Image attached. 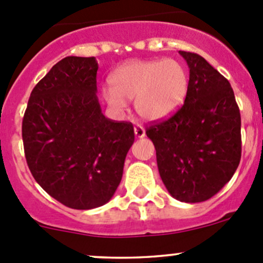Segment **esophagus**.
<instances>
[{
	"mask_svg": "<svg viewBox=\"0 0 263 263\" xmlns=\"http://www.w3.org/2000/svg\"><path fill=\"white\" fill-rule=\"evenodd\" d=\"M134 129L135 135H136V137H139V139H142V137L145 136V128L142 126H140V124H136Z\"/></svg>",
	"mask_w": 263,
	"mask_h": 263,
	"instance_id": "esophagus-1",
	"label": "esophagus"
}]
</instances>
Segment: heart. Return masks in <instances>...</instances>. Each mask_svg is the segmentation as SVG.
<instances>
[{
	"label": "heart",
	"instance_id": "1",
	"mask_svg": "<svg viewBox=\"0 0 263 263\" xmlns=\"http://www.w3.org/2000/svg\"><path fill=\"white\" fill-rule=\"evenodd\" d=\"M110 89L102 95L116 113L124 112L135 99V110L145 121L169 118L182 107L188 94L187 70L176 60L131 61L117 67L109 76Z\"/></svg>",
	"mask_w": 263,
	"mask_h": 263
}]
</instances>
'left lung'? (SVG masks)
<instances>
[{
	"instance_id": "1",
	"label": "left lung",
	"mask_w": 263,
	"mask_h": 263,
	"mask_svg": "<svg viewBox=\"0 0 263 263\" xmlns=\"http://www.w3.org/2000/svg\"><path fill=\"white\" fill-rule=\"evenodd\" d=\"M190 67L184 104L146 135L168 192L182 202L216 195L237 171L242 155L240 113L229 81L197 53L179 50Z\"/></svg>"
}]
</instances>
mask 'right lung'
<instances>
[{
  "label": "right lung",
  "instance_id": "obj_1",
  "mask_svg": "<svg viewBox=\"0 0 263 263\" xmlns=\"http://www.w3.org/2000/svg\"><path fill=\"white\" fill-rule=\"evenodd\" d=\"M94 57H66L31 91L23 118L26 163L42 188L75 210L103 206L123 174L134 126L102 113Z\"/></svg>",
  "mask_w": 263,
  "mask_h": 263
}]
</instances>
